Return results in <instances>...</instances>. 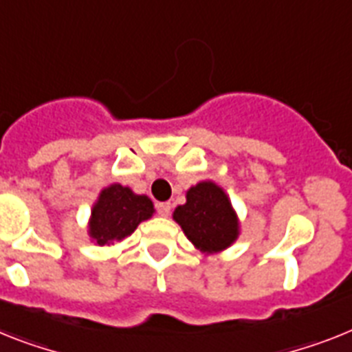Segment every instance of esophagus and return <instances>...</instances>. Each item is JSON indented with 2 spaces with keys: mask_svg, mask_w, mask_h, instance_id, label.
I'll return each instance as SVG.
<instances>
[{
  "mask_svg": "<svg viewBox=\"0 0 352 352\" xmlns=\"http://www.w3.org/2000/svg\"><path fill=\"white\" fill-rule=\"evenodd\" d=\"M155 208H157V212L161 214V217H168L171 211V204L170 202H159Z\"/></svg>",
  "mask_w": 352,
  "mask_h": 352,
  "instance_id": "1",
  "label": "esophagus"
}]
</instances>
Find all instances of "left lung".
I'll use <instances>...</instances> for the list:
<instances>
[{
  "label": "left lung",
  "mask_w": 352,
  "mask_h": 352,
  "mask_svg": "<svg viewBox=\"0 0 352 352\" xmlns=\"http://www.w3.org/2000/svg\"><path fill=\"white\" fill-rule=\"evenodd\" d=\"M173 220L182 227L188 240L204 254L231 247L240 234V223L231 200L211 181L191 186L186 204L173 211Z\"/></svg>",
  "instance_id": "8db88e82"
}]
</instances>
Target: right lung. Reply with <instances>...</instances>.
Returning a JSON list of instances; mask_svg holds the SVG:
<instances>
[{"label": "right lung", "instance_id": "add662e5", "mask_svg": "<svg viewBox=\"0 0 352 352\" xmlns=\"http://www.w3.org/2000/svg\"><path fill=\"white\" fill-rule=\"evenodd\" d=\"M152 214L153 204L146 195H135L131 188L111 184L103 188L93 206L87 232L98 245H111L125 240Z\"/></svg>", "mask_w": 352, "mask_h": 352}]
</instances>
